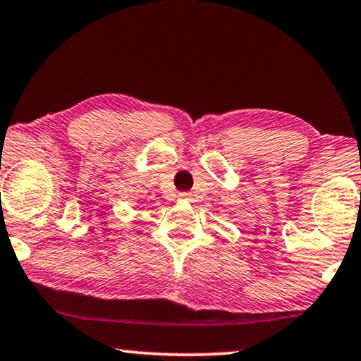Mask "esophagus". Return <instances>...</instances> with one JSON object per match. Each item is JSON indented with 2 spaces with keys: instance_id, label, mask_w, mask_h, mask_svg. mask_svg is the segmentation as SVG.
Listing matches in <instances>:
<instances>
[{
  "instance_id": "obj_1",
  "label": "esophagus",
  "mask_w": 361,
  "mask_h": 361,
  "mask_svg": "<svg viewBox=\"0 0 361 361\" xmlns=\"http://www.w3.org/2000/svg\"><path fill=\"white\" fill-rule=\"evenodd\" d=\"M191 192H188V191H185V192H180V195H178V197L181 199V201H192V199H191Z\"/></svg>"
}]
</instances>
